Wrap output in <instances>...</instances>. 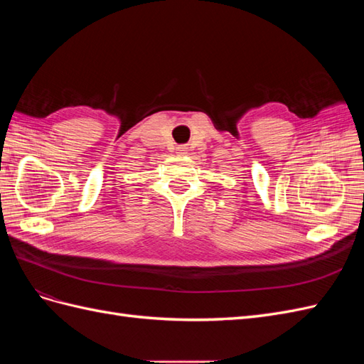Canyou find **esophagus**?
Masks as SVG:
<instances>
[{"instance_id":"34e87169","label":"esophagus","mask_w":364,"mask_h":364,"mask_svg":"<svg viewBox=\"0 0 364 364\" xmlns=\"http://www.w3.org/2000/svg\"><path fill=\"white\" fill-rule=\"evenodd\" d=\"M186 153H188V147H186V146H179V147H176V155L185 156Z\"/></svg>"}]
</instances>
